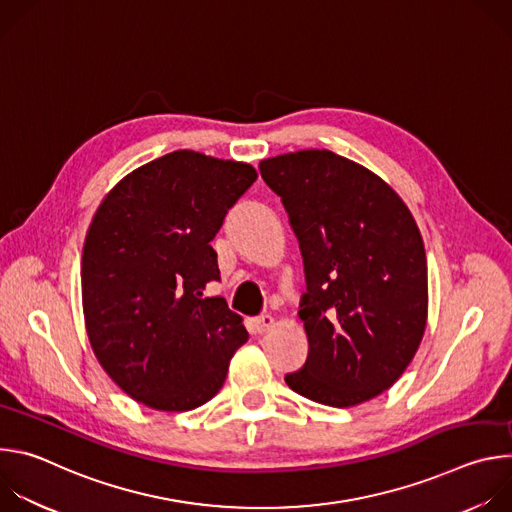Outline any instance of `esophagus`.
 <instances>
[{
    "label": "esophagus",
    "mask_w": 512,
    "mask_h": 512,
    "mask_svg": "<svg viewBox=\"0 0 512 512\" xmlns=\"http://www.w3.org/2000/svg\"><path fill=\"white\" fill-rule=\"evenodd\" d=\"M273 324H275V318H273L271 314H263V316L255 318V328H257V332H267Z\"/></svg>",
    "instance_id": "1"
}]
</instances>
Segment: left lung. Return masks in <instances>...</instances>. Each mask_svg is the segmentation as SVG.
Listing matches in <instances>:
<instances>
[{"mask_svg":"<svg viewBox=\"0 0 512 512\" xmlns=\"http://www.w3.org/2000/svg\"><path fill=\"white\" fill-rule=\"evenodd\" d=\"M304 257L306 364L291 391L354 407L409 367L427 322V261L413 214L377 174L328 150L259 164Z\"/></svg>","mask_w":512,"mask_h":512,"instance_id":"obj_1","label":"left lung"}]
</instances>
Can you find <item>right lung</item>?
Masks as SVG:
<instances>
[{
	"mask_svg": "<svg viewBox=\"0 0 512 512\" xmlns=\"http://www.w3.org/2000/svg\"><path fill=\"white\" fill-rule=\"evenodd\" d=\"M257 180L253 166L190 150L127 174L101 202L83 247V312L115 385L158 411H190L221 391L249 338L223 298L210 241Z\"/></svg>",
	"mask_w": 512,
	"mask_h": 512,
	"instance_id": "add662e5",
	"label": "right lung"
}]
</instances>
